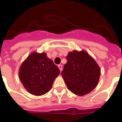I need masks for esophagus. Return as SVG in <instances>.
I'll return each mask as SVG.
<instances>
[{
    "label": "esophagus",
    "mask_w": 122,
    "mask_h": 122,
    "mask_svg": "<svg viewBox=\"0 0 122 122\" xmlns=\"http://www.w3.org/2000/svg\"><path fill=\"white\" fill-rule=\"evenodd\" d=\"M58 68L60 69V71H62V65H61V64L58 65Z\"/></svg>",
    "instance_id": "obj_1"
}]
</instances>
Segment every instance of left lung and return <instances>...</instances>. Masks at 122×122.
<instances>
[{"instance_id": "1", "label": "left lung", "mask_w": 122, "mask_h": 122, "mask_svg": "<svg viewBox=\"0 0 122 122\" xmlns=\"http://www.w3.org/2000/svg\"><path fill=\"white\" fill-rule=\"evenodd\" d=\"M61 75L68 89L78 96L92 92L99 80L101 70L97 64L85 51H74L66 57Z\"/></svg>"}]
</instances>
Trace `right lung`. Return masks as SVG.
Here are the masks:
<instances>
[{"label":"right lung","instance_id":"add662e5","mask_svg":"<svg viewBox=\"0 0 122 122\" xmlns=\"http://www.w3.org/2000/svg\"><path fill=\"white\" fill-rule=\"evenodd\" d=\"M60 73V69L46 53L34 52L20 66L19 78L28 92L41 96L51 89Z\"/></svg>","mask_w":122,"mask_h":122}]
</instances>
